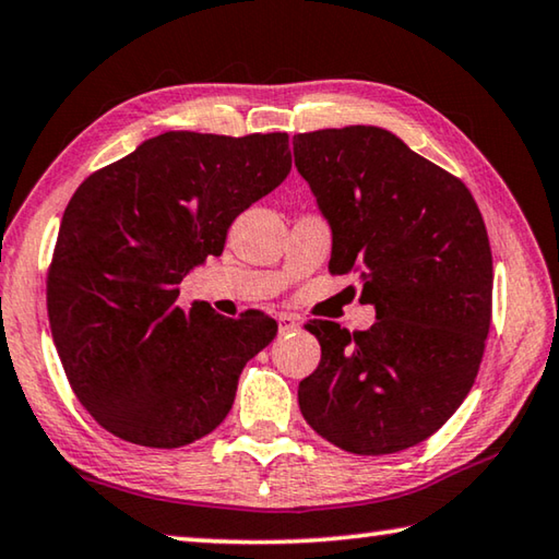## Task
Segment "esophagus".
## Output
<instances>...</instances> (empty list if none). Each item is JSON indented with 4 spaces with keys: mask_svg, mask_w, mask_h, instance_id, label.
Masks as SVG:
<instances>
[{
    "mask_svg": "<svg viewBox=\"0 0 559 559\" xmlns=\"http://www.w3.org/2000/svg\"><path fill=\"white\" fill-rule=\"evenodd\" d=\"M298 328H300V320H298L296 316H288V313H281V316H278V330H281V335L293 333V330H298Z\"/></svg>",
    "mask_w": 559,
    "mask_h": 559,
    "instance_id": "1",
    "label": "esophagus"
}]
</instances>
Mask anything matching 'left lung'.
Returning <instances> with one entry per match:
<instances>
[{"label": "left lung", "mask_w": 559, "mask_h": 559, "mask_svg": "<svg viewBox=\"0 0 559 559\" xmlns=\"http://www.w3.org/2000/svg\"><path fill=\"white\" fill-rule=\"evenodd\" d=\"M300 177L333 231L330 271H357L370 330L310 320L318 370L298 404L320 437L359 456L416 447L476 382L493 259L466 185L377 126L293 135Z\"/></svg>", "instance_id": "obj_1"}]
</instances>
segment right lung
Here are the masks:
<instances>
[{"label":"right lung","mask_w":559,"mask_h":559,"mask_svg":"<svg viewBox=\"0 0 559 559\" xmlns=\"http://www.w3.org/2000/svg\"><path fill=\"white\" fill-rule=\"evenodd\" d=\"M288 173L286 132L169 130L75 189L46 302L66 377L103 429L177 449L226 419L241 370L278 325L259 310H182L177 286L222 257L231 222Z\"/></svg>","instance_id":"obj_1"}]
</instances>
